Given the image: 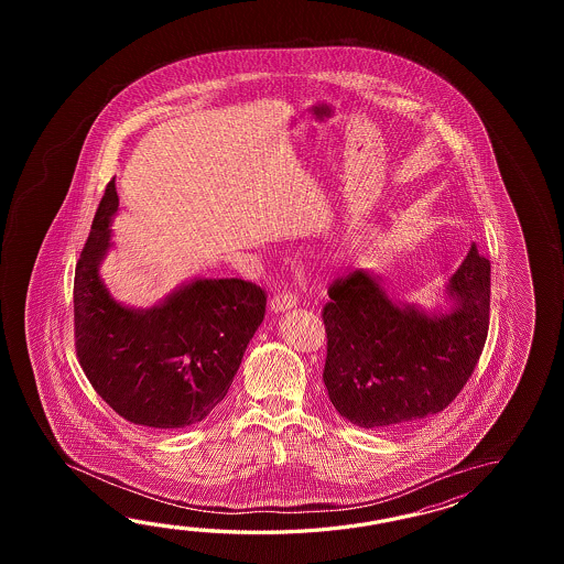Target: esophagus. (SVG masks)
I'll list each match as a JSON object with an SVG mask.
<instances>
[{"instance_id":"esophagus-1","label":"esophagus","mask_w":564,"mask_h":564,"mask_svg":"<svg viewBox=\"0 0 564 564\" xmlns=\"http://www.w3.org/2000/svg\"><path fill=\"white\" fill-rule=\"evenodd\" d=\"M299 304V299H296V294L294 292H278L276 296L272 299L270 302V306H272V311L274 312H284L290 311V308H294Z\"/></svg>"}]
</instances>
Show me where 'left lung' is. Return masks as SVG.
Wrapping results in <instances>:
<instances>
[{
  "label": "left lung",
  "mask_w": 564,
  "mask_h": 564,
  "mask_svg": "<svg viewBox=\"0 0 564 564\" xmlns=\"http://www.w3.org/2000/svg\"><path fill=\"white\" fill-rule=\"evenodd\" d=\"M456 306L395 304L365 270L336 278L323 308L328 399L345 420L393 427L444 411L468 383L490 324V260L476 243L447 284Z\"/></svg>",
  "instance_id": "left-lung-1"
}]
</instances>
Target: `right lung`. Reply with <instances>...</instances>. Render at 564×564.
I'll list each match as a JSON object with an SVG mask.
<instances>
[{
	"instance_id": "obj_1",
	"label": "right lung",
	"mask_w": 564,
	"mask_h": 564,
	"mask_svg": "<svg viewBox=\"0 0 564 564\" xmlns=\"http://www.w3.org/2000/svg\"><path fill=\"white\" fill-rule=\"evenodd\" d=\"M119 209L115 180L102 195L74 274V345L96 393L120 417L155 430L205 420L228 393L265 292L240 278H197L147 311L108 294L98 264Z\"/></svg>"
}]
</instances>
